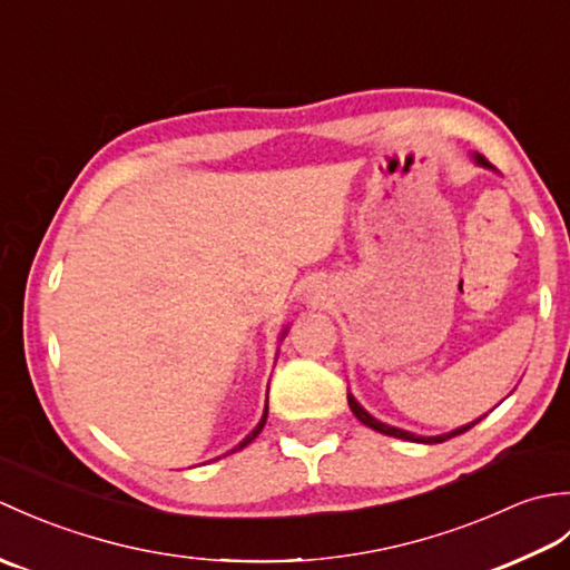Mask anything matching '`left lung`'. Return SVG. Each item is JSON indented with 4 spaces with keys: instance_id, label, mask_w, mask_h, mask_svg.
I'll return each instance as SVG.
<instances>
[{
    "instance_id": "1",
    "label": "left lung",
    "mask_w": 570,
    "mask_h": 570,
    "mask_svg": "<svg viewBox=\"0 0 570 570\" xmlns=\"http://www.w3.org/2000/svg\"><path fill=\"white\" fill-rule=\"evenodd\" d=\"M472 159H475V164L482 166V168H490V171H498V168H494L482 154H475V156H472ZM347 404H350V411H353V414H355L362 423H365V426H370V429H374V431H380V433H384V435H394V439H404V441H414V443H443V441H448V439H453V435L465 433L468 429L475 426V423L482 419V416H480L478 421L468 423V426H460V429H455V431H451V433H441V435H416V433H411V431L396 429V426H390V423H382L380 419H374L372 414H367V411L357 404V399H355L353 394H347Z\"/></svg>"
}]
</instances>
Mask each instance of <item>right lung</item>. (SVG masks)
Returning <instances> with one entry per match:
<instances>
[{
    "label": "right lung",
    "mask_w": 570,
    "mask_h": 570,
    "mask_svg": "<svg viewBox=\"0 0 570 570\" xmlns=\"http://www.w3.org/2000/svg\"><path fill=\"white\" fill-rule=\"evenodd\" d=\"M286 333H288V328H284V331H282V335H278V341H284ZM276 355H278V353H276ZM266 396H269V392H266ZM266 414H269V406H264V416H262V421L257 423V426H254V431L247 435V439H242V443L233 448V451H242V448L249 445L254 439H257V435H259V433H262V429H264V423H266ZM233 451H229V453H233Z\"/></svg>",
    "instance_id": "1"
}]
</instances>
